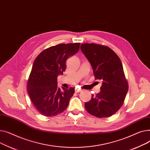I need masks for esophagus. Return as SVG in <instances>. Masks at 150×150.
<instances>
[{"mask_svg":"<svg viewBox=\"0 0 150 150\" xmlns=\"http://www.w3.org/2000/svg\"><path fill=\"white\" fill-rule=\"evenodd\" d=\"M82 91V90L78 89V88H75V92H76V93H79V92H81V91Z\"/></svg>","mask_w":150,"mask_h":150,"instance_id":"esophagus-1","label":"esophagus"}]
</instances>
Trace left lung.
<instances>
[{
	"mask_svg": "<svg viewBox=\"0 0 150 150\" xmlns=\"http://www.w3.org/2000/svg\"><path fill=\"white\" fill-rule=\"evenodd\" d=\"M81 49L92 67L95 79L102 82L100 92L92 95L85 107L97 117H110L122 106L128 90L121 60L106 46L82 43Z\"/></svg>",
	"mask_w": 150,
	"mask_h": 150,
	"instance_id": "left-lung-1",
	"label": "left lung"
}]
</instances>
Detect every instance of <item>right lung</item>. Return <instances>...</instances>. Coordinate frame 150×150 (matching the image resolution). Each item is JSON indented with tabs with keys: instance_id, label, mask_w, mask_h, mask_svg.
I'll list each match as a JSON object with an SVG mask.
<instances>
[{
	"instance_id": "1",
	"label": "right lung",
	"mask_w": 150,
	"mask_h": 150,
	"mask_svg": "<svg viewBox=\"0 0 150 150\" xmlns=\"http://www.w3.org/2000/svg\"><path fill=\"white\" fill-rule=\"evenodd\" d=\"M80 43H61L51 47L34 60L29 76L27 91L38 111L51 117L66 110L74 89L57 86V77L66 69V60L78 52Z\"/></svg>"
}]
</instances>
